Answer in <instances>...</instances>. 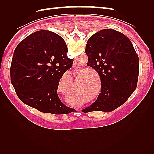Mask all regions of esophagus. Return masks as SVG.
Listing matches in <instances>:
<instances>
[{"mask_svg":"<svg viewBox=\"0 0 154 154\" xmlns=\"http://www.w3.org/2000/svg\"><path fill=\"white\" fill-rule=\"evenodd\" d=\"M72 65H73V67H76V66H78V63L75 61V62H73V64H72Z\"/></svg>","mask_w":154,"mask_h":154,"instance_id":"esophagus-1","label":"esophagus"}]
</instances>
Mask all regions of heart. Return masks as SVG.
<instances>
[{"label":"heart","mask_w":154,"mask_h":154,"mask_svg":"<svg viewBox=\"0 0 154 154\" xmlns=\"http://www.w3.org/2000/svg\"><path fill=\"white\" fill-rule=\"evenodd\" d=\"M94 72L96 74H97V72L94 69H87L83 71L82 74H84L82 80V90L84 91V93L86 94L84 95L85 97H86V100H88V98L89 99L91 98V97L94 96V86H95V75ZM98 96L96 97H93L91 99V101H95L96 99H97Z\"/></svg>","instance_id":"b5f03b06"}]
</instances>
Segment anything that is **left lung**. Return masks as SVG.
<instances>
[{
    "instance_id": "left-lung-1",
    "label": "left lung",
    "mask_w": 154,
    "mask_h": 154,
    "mask_svg": "<svg viewBox=\"0 0 154 154\" xmlns=\"http://www.w3.org/2000/svg\"><path fill=\"white\" fill-rule=\"evenodd\" d=\"M87 66L98 72L101 92L91 105L83 109L109 112L125 103L137 85L139 58L131 41L121 32L105 29L88 40Z\"/></svg>"
}]
</instances>
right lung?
I'll return each mask as SVG.
<instances>
[{"label": "right lung", "mask_w": 154, "mask_h": 154, "mask_svg": "<svg viewBox=\"0 0 154 154\" xmlns=\"http://www.w3.org/2000/svg\"><path fill=\"white\" fill-rule=\"evenodd\" d=\"M64 40L55 32L42 30L27 36L14 51L11 82L23 103L44 113L69 114L71 108L60 101V78L72 67Z\"/></svg>", "instance_id": "obj_1"}]
</instances>
